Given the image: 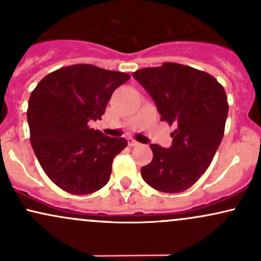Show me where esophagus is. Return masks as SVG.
Instances as JSON below:
<instances>
[{"label": "esophagus", "mask_w": 261, "mask_h": 261, "mask_svg": "<svg viewBox=\"0 0 261 261\" xmlns=\"http://www.w3.org/2000/svg\"><path fill=\"white\" fill-rule=\"evenodd\" d=\"M127 143L130 147H135V146H139L140 142H137V141H135L133 139H127Z\"/></svg>", "instance_id": "1"}]
</instances>
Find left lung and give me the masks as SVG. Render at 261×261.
I'll use <instances>...</instances> for the list:
<instances>
[{
  "label": "left lung",
  "instance_id": "1",
  "mask_svg": "<svg viewBox=\"0 0 261 261\" xmlns=\"http://www.w3.org/2000/svg\"><path fill=\"white\" fill-rule=\"evenodd\" d=\"M133 77L151 95L161 120L175 125L169 148L149 146L153 160L141 175L155 190L181 193L206 172L222 141L226 92L211 74L174 62L142 68Z\"/></svg>",
  "mask_w": 261,
  "mask_h": 261
}]
</instances>
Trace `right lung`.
<instances>
[{"mask_svg":"<svg viewBox=\"0 0 261 261\" xmlns=\"http://www.w3.org/2000/svg\"><path fill=\"white\" fill-rule=\"evenodd\" d=\"M130 80L124 72L72 65L45 76L28 103L31 142L50 180L73 195H87L109 181L113 160L127 146L89 127L100 120L113 92Z\"/></svg>","mask_w":261,"mask_h":261,"instance_id":"add662e5","label":"right lung"}]
</instances>
